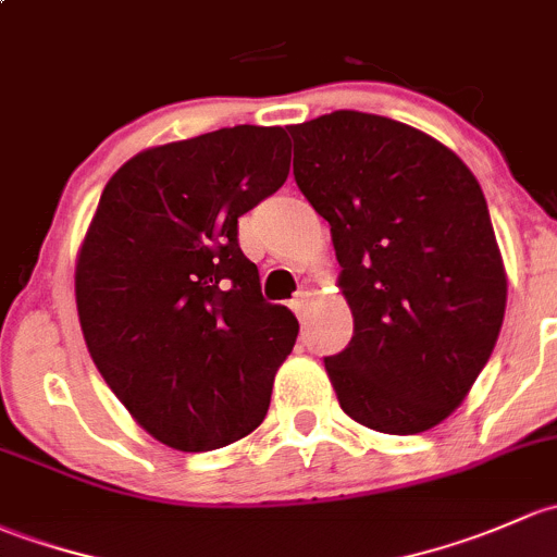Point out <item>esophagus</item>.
<instances>
[{"label":"esophagus","instance_id":"esophagus-1","mask_svg":"<svg viewBox=\"0 0 557 557\" xmlns=\"http://www.w3.org/2000/svg\"><path fill=\"white\" fill-rule=\"evenodd\" d=\"M311 297H313L311 289H300V292H297L295 300H292V311H295L297 317H302V311H306V308H308Z\"/></svg>","mask_w":557,"mask_h":557}]
</instances>
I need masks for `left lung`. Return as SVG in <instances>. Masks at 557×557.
Segmentation results:
<instances>
[{
  "label": "left lung",
  "instance_id": "obj_1",
  "mask_svg": "<svg viewBox=\"0 0 557 557\" xmlns=\"http://www.w3.org/2000/svg\"><path fill=\"white\" fill-rule=\"evenodd\" d=\"M289 134L354 313L324 359L337 403L375 432H426L467 399L507 308L485 195L450 147L392 117L337 109Z\"/></svg>",
  "mask_w": 557,
  "mask_h": 557
}]
</instances>
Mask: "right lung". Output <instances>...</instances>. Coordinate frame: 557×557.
Returning <instances> with one entry per match:
<instances>
[{
	"instance_id": "obj_1",
	"label": "right lung",
	"mask_w": 557,
	"mask_h": 557,
	"mask_svg": "<svg viewBox=\"0 0 557 557\" xmlns=\"http://www.w3.org/2000/svg\"><path fill=\"white\" fill-rule=\"evenodd\" d=\"M286 131L236 125L134 154L77 251L85 346L158 443L203 453L255 432L297 319L262 300L238 216L289 174Z\"/></svg>"
}]
</instances>
